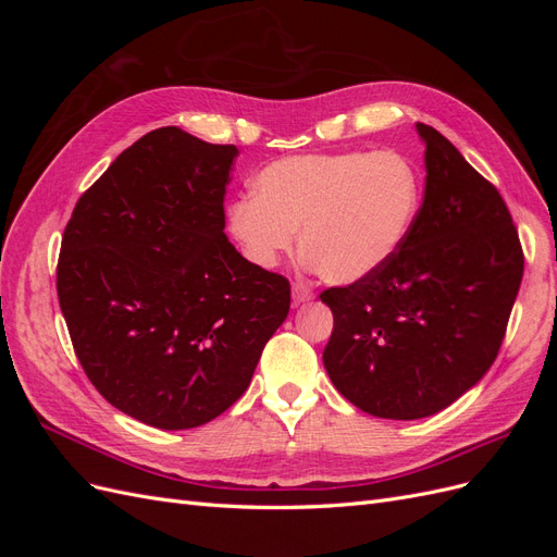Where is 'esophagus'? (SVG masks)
I'll list each match as a JSON object with an SVG mask.
<instances>
[{"label":"esophagus","mask_w":557,"mask_h":557,"mask_svg":"<svg viewBox=\"0 0 557 557\" xmlns=\"http://www.w3.org/2000/svg\"><path fill=\"white\" fill-rule=\"evenodd\" d=\"M293 299H295V305H305V301L313 299V293L307 288L305 283H295L293 285Z\"/></svg>","instance_id":"obj_1"}]
</instances>
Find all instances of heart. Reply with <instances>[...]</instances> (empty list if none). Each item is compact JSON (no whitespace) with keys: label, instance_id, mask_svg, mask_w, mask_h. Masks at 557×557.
Returning a JSON list of instances; mask_svg holds the SVG:
<instances>
[{"label":"heart","instance_id":"obj_1","mask_svg":"<svg viewBox=\"0 0 557 557\" xmlns=\"http://www.w3.org/2000/svg\"><path fill=\"white\" fill-rule=\"evenodd\" d=\"M227 207V232L258 269L295 246L327 283L374 276L409 239L423 201L418 166L397 150H336L269 162Z\"/></svg>","mask_w":557,"mask_h":557}]
</instances>
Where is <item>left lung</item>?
I'll use <instances>...</instances> for the list:
<instances>
[{"label": "left lung", "mask_w": 557, "mask_h": 557, "mask_svg": "<svg viewBox=\"0 0 557 557\" xmlns=\"http://www.w3.org/2000/svg\"><path fill=\"white\" fill-rule=\"evenodd\" d=\"M425 197L409 239L374 276L330 288L323 362L358 409L418 420L471 391L497 358L522 281L499 193L425 123Z\"/></svg>", "instance_id": "obj_1"}]
</instances>
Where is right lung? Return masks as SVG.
Here are the masks:
<instances>
[{"mask_svg": "<svg viewBox=\"0 0 557 557\" xmlns=\"http://www.w3.org/2000/svg\"><path fill=\"white\" fill-rule=\"evenodd\" d=\"M237 146L144 134L78 199L58 262L78 362L117 411L190 430L230 409L290 311V283L225 237Z\"/></svg>", "mask_w": 557, "mask_h": 557, "instance_id": "obj_1", "label": "right lung"}]
</instances>
